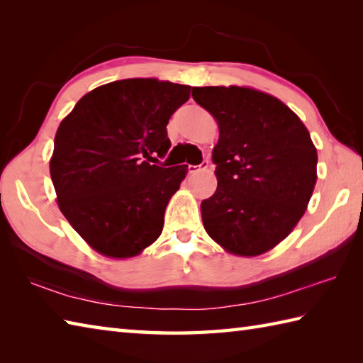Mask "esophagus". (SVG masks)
<instances>
[{
    "label": "esophagus",
    "instance_id": "esophagus-1",
    "mask_svg": "<svg viewBox=\"0 0 363 363\" xmlns=\"http://www.w3.org/2000/svg\"><path fill=\"white\" fill-rule=\"evenodd\" d=\"M207 167H209V162L203 160L199 165H189L187 168H189V173H198L201 172V169H207Z\"/></svg>",
    "mask_w": 363,
    "mask_h": 363
}]
</instances>
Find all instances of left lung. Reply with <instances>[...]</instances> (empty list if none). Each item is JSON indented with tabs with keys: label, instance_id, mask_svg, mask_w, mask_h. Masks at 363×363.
Segmentation results:
<instances>
[{
	"label": "left lung",
	"instance_id": "8db88e82",
	"mask_svg": "<svg viewBox=\"0 0 363 363\" xmlns=\"http://www.w3.org/2000/svg\"><path fill=\"white\" fill-rule=\"evenodd\" d=\"M191 96L218 123L212 151L218 186L201 203L215 242L252 257L287 237L317 182V148L298 115L250 87H194Z\"/></svg>",
	"mask_w": 363,
	"mask_h": 363
}]
</instances>
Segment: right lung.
Segmentation results:
<instances>
[{"label": "right lung", "instance_id": "obj_1", "mask_svg": "<svg viewBox=\"0 0 363 363\" xmlns=\"http://www.w3.org/2000/svg\"><path fill=\"white\" fill-rule=\"evenodd\" d=\"M190 86L123 79L84 95L59 125L50 160L59 209L91 248L112 259L157 240L187 165H152L172 146L167 125Z\"/></svg>", "mask_w": 363, "mask_h": 363}]
</instances>
